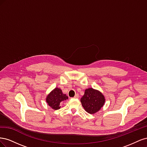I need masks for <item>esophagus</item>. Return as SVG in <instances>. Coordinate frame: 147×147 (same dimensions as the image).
Returning a JSON list of instances; mask_svg holds the SVG:
<instances>
[{
  "label": "esophagus",
  "mask_w": 147,
  "mask_h": 147,
  "mask_svg": "<svg viewBox=\"0 0 147 147\" xmlns=\"http://www.w3.org/2000/svg\"><path fill=\"white\" fill-rule=\"evenodd\" d=\"M78 97H79V95L78 94H76L74 96V98H78Z\"/></svg>",
  "instance_id": "34e87169"
}]
</instances>
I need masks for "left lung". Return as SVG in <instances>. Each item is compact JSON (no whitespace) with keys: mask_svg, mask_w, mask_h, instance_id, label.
<instances>
[{"mask_svg":"<svg viewBox=\"0 0 147 147\" xmlns=\"http://www.w3.org/2000/svg\"><path fill=\"white\" fill-rule=\"evenodd\" d=\"M80 101L83 107L86 112L94 114L99 112L104 106L105 99L100 91L90 88L84 90V94Z\"/></svg>","mask_w":147,"mask_h":147,"instance_id":"left-lung-1","label":"left lung"}]
</instances>
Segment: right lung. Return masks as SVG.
<instances>
[{"label": "right lung", "instance_id": "obj_1", "mask_svg": "<svg viewBox=\"0 0 147 147\" xmlns=\"http://www.w3.org/2000/svg\"><path fill=\"white\" fill-rule=\"evenodd\" d=\"M68 99V96L63 94V91L59 88H55L47 95L46 102L51 108L54 110L60 109L59 106L61 102Z\"/></svg>", "mask_w": 147, "mask_h": 147}]
</instances>
